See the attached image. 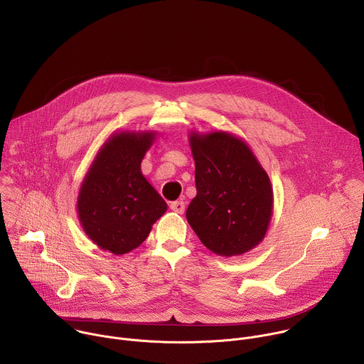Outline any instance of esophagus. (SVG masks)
<instances>
[{
    "label": "esophagus",
    "mask_w": 364,
    "mask_h": 364,
    "mask_svg": "<svg viewBox=\"0 0 364 364\" xmlns=\"http://www.w3.org/2000/svg\"><path fill=\"white\" fill-rule=\"evenodd\" d=\"M170 209L173 210V212H176V213H178V215H183L184 213V209H186V204H184V201H173L171 204H170Z\"/></svg>",
    "instance_id": "esophagus-1"
}]
</instances>
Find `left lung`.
<instances>
[{
  "label": "left lung",
  "mask_w": 364,
  "mask_h": 364,
  "mask_svg": "<svg viewBox=\"0 0 364 364\" xmlns=\"http://www.w3.org/2000/svg\"><path fill=\"white\" fill-rule=\"evenodd\" d=\"M197 194L186 218L201 243L225 257L261 243L274 212L271 180L249 145L233 134L190 132Z\"/></svg>",
  "instance_id": "obj_1"
}]
</instances>
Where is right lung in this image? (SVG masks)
Returning a JSON list of instances; mask_svg holds the SVG:
<instances>
[{
    "label": "right lung",
    "mask_w": 364,
    "mask_h": 364,
    "mask_svg": "<svg viewBox=\"0 0 364 364\" xmlns=\"http://www.w3.org/2000/svg\"><path fill=\"white\" fill-rule=\"evenodd\" d=\"M154 131H121L100 146L79 190L76 210L87 237L103 250L124 255L138 247L167 203L141 171Z\"/></svg>",
    "instance_id": "obj_1"
}]
</instances>
